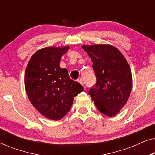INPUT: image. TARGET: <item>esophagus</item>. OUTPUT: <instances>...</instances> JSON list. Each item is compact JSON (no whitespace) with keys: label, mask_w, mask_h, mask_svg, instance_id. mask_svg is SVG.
<instances>
[{"label":"esophagus","mask_w":155,"mask_h":155,"mask_svg":"<svg viewBox=\"0 0 155 155\" xmlns=\"http://www.w3.org/2000/svg\"><path fill=\"white\" fill-rule=\"evenodd\" d=\"M78 82H80V83L82 85H83V84H84V83H83V81H82V78H79V79L78 80Z\"/></svg>","instance_id":"34e87169"}]
</instances>
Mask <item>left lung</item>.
<instances>
[{"instance_id": "1", "label": "left lung", "mask_w": 155, "mask_h": 155, "mask_svg": "<svg viewBox=\"0 0 155 155\" xmlns=\"http://www.w3.org/2000/svg\"><path fill=\"white\" fill-rule=\"evenodd\" d=\"M92 59L97 82L89 90L97 109L109 117L126 104L132 88V74L121 53L108 44L83 46Z\"/></svg>"}]
</instances>
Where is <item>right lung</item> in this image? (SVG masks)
Listing matches in <instances>:
<instances>
[{
  "mask_svg": "<svg viewBox=\"0 0 155 155\" xmlns=\"http://www.w3.org/2000/svg\"><path fill=\"white\" fill-rule=\"evenodd\" d=\"M69 49L46 47L31 56L25 75V85L31 103L49 119L58 120L71 109L74 97L83 91L79 82L71 80L60 61Z\"/></svg>",
  "mask_w": 155,
  "mask_h": 155,
  "instance_id": "1",
  "label": "right lung"
}]
</instances>
